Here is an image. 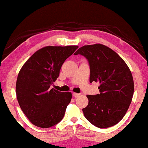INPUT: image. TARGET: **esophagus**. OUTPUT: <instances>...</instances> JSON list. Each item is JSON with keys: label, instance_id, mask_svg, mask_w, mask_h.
Instances as JSON below:
<instances>
[{"label": "esophagus", "instance_id": "1", "mask_svg": "<svg viewBox=\"0 0 148 148\" xmlns=\"http://www.w3.org/2000/svg\"><path fill=\"white\" fill-rule=\"evenodd\" d=\"M73 97H74V98H78L80 96V94H78V93H73L72 94Z\"/></svg>", "mask_w": 148, "mask_h": 148}]
</instances>
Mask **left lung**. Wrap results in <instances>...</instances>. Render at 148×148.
Instances as JSON below:
<instances>
[{"label": "left lung", "mask_w": 148, "mask_h": 148, "mask_svg": "<svg viewBox=\"0 0 148 148\" xmlns=\"http://www.w3.org/2000/svg\"><path fill=\"white\" fill-rule=\"evenodd\" d=\"M88 60L90 82H99L100 93L87 95L89 103L83 112L92 125L107 128L116 125L127 112L134 94V81L125 62L114 51L102 44L84 45L74 55Z\"/></svg>", "instance_id": "left-lung-1"}]
</instances>
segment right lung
<instances>
[{
	"label": "right lung",
	"instance_id": "add662e5",
	"mask_svg": "<svg viewBox=\"0 0 148 148\" xmlns=\"http://www.w3.org/2000/svg\"><path fill=\"white\" fill-rule=\"evenodd\" d=\"M79 47L47 46L38 49L23 65L16 92L21 110L37 127L48 128L58 123L72 99L71 92L51 89L62 65Z\"/></svg>",
	"mask_w": 148,
	"mask_h": 148
}]
</instances>
